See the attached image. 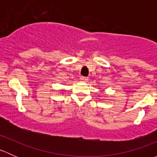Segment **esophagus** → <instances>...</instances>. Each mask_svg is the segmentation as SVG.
<instances>
[{
	"instance_id": "1",
	"label": "esophagus",
	"mask_w": 157,
	"mask_h": 157,
	"mask_svg": "<svg viewBox=\"0 0 157 157\" xmlns=\"http://www.w3.org/2000/svg\"><path fill=\"white\" fill-rule=\"evenodd\" d=\"M80 80H81V81H83V82H86L88 80V77L82 76V77H80Z\"/></svg>"
}]
</instances>
